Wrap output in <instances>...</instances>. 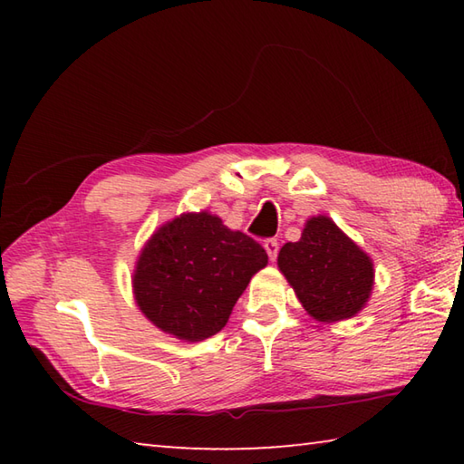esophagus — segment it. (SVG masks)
<instances>
[{"label": "esophagus", "mask_w": 464, "mask_h": 464, "mask_svg": "<svg viewBox=\"0 0 464 464\" xmlns=\"http://www.w3.org/2000/svg\"><path fill=\"white\" fill-rule=\"evenodd\" d=\"M264 249H266V254H268L270 262L276 260V256H278V241L276 239H266L264 241Z\"/></svg>", "instance_id": "1"}]
</instances>
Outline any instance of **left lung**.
<instances>
[{"mask_svg":"<svg viewBox=\"0 0 464 464\" xmlns=\"http://www.w3.org/2000/svg\"><path fill=\"white\" fill-rule=\"evenodd\" d=\"M278 270L303 309L324 324L356 317L374 286L371 256L325 215L307 218L301 239L282 246Z\"/></svg>","mask_w":464,"mask_h":464,"instance_id":"8db88e82","label":"left lung"}]
</instances>
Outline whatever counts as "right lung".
<instances>
[{
    "instance_id": "right-lung-1",
    "label": "right lung",
    "mask_w": 464,
    "mask_h": 464,
    "mask_svg": "<svg viewBox=\"0 0 464 464\" xmlns=\"http://www.w3.org/2000/svg\"><path fill=\"white\" fill-rule=\"evenodd\" d=\"M260 243L208 210L182 213L157 227L132 270L139 311L182 342L221 332L254 274L266 268Z\"/></svg>"
}]
</instances>
